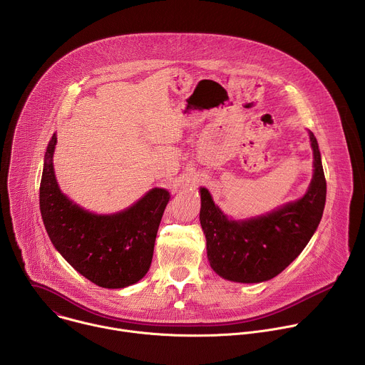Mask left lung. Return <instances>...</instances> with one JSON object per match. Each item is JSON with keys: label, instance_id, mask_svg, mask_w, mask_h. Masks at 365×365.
<instances>
[{"label": "left lung", "instance_id": "obj_1", "mask_svg": "<svg viewBox=\"0 0 365 365\" xmlns=\"http://www.w3.org/2000/svg\"><path fill=\"white\" fill-rule=\"evenodd\" d=\"M314 150V178L297 200L250 220L227 218L210 190L200 187V225L207 259L221 277L237 283H259L280 274L315 234L325 207L327 180L321 151L309 131Z\"/></svg>", "mask_w": 365, "mask_h": 365}]
</instances>
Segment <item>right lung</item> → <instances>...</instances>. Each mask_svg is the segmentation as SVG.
I'll return each instance as SVG.
<instances>
[{
    "mask_svg": "<svg viewBox=\"0 0 365 365\" xmlns=\"http://www.w3.org/2000/svg\"><path fill=\"white\" fill-rule=\"evenodd\" d=\"M56 141L53 134L40 182V212L51 244L78 273L99 287L121 289L137 283L150 269L169 190L154 187L111 215L85 211L59 189L53 169Z\"/></svg>",
    "mask_w": 365,
    "mask_h": 365,
    "instance_id": "1",
    "label": "right lung"
}]
</instances>
